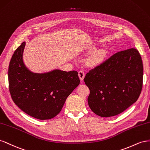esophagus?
Instances as JSON below:
<instances>
[{"label":"esophagus","mask_w":150,"mask_h":150,"mask_svg":"<svg viewBox=\"0 0 150 150\" xmlns=\"http://www.w3.org/2000/svg\"><path fill=\"white\" fill-rule=\"evenodd\" d=\"M78 74H79V78H80V80L81 81H83V79H84V77H85L84 71H82V70H80V71H79Z\"/></svg>","instance_id":"1"}]
</instances>
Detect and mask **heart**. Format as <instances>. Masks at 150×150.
I'll list each match as a JSON object with an SVG mask.
<instances>
[{
	"label": "heart",
	"mask_w": 150,
	"mask_h": 150,
	"mask_svg": "<svg viewBox=\"0 0 150 150\" xmlns=\"http://www.w3.org/2000/svg\"><path fill=\"white\" fill-rule=\"evenodd\" d=\"M105 51H100L99 52H98L96 56L94 57L93 60H92V63H97L98 62H99L102 60V59L104 58V57L105 56Z\"/></svg>",
	"instance_id": "heart-1"
}]
</instances>
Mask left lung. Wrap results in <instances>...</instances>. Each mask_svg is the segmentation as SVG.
<instances>
[{"label":"left lung","instance_id":"obj_1","mask_svg":"<svg viewBox=\"0 0 150 150\" xmlns=\"http://www.w3.org/2000/svg\"><path fill=\"white\" fill-rule=\"evenodd\" d=\"M143 78V62L138 50L115 53L85 75L90 108L103 117L121 114L138 100Z\"/></svg>","mask_w":150,"mask_h":150}]
</instances>
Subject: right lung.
Returning <instances> with one entry per match:
<instances>
[{"label": "right lung", "instance_id": "obj_1", "mask_svg": "<svg viewBox=\"0 0 150 150\" xmlns=\"http://www.w3.org/2000/svg\"><path fill=\"white\" fill-rule=\"evenodd\" d=\"M25 45L24 41L16 50L8 67L11 97L30 116L40 120L53 118L62 110L67 98L79 85L78 72L59 69L41 74L33 72L23 62Z\"/></svg>", "mask_w": 150, "mask_h": 150}]
</instances>
